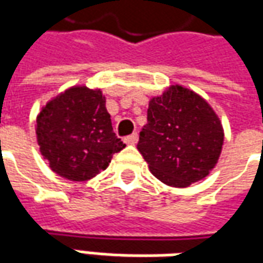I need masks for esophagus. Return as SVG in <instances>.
I'll return each instance as SVG.
<instances>
[{"instance_id": "esophagus-1", "label": "esophagus", "mask_w": 263, "mask_h": 263, "mask_svg": "<svg viewBox=\"0 0 263 263\" xmlns=\"http://www.w3.org/2000/svg\"><path fill=\"white\" fill-rule=\"evenodd\" d=\"M124 141H125L126 145H135V143L138 142V134L137 132H135V134H132V135H129V137H126Z\"/></svg>"}]
</instances>
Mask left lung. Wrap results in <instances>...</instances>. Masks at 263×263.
<instances>
[{
    "instance_id": "obj_1",
    "label": "left lung",
    "mask_w": 263,
    "mask_h": 263,
    "mask_svg": "<svg viewBox=\"0 0 263 263\" xmlns=\"http://www.w3.org/2000/svg\"><path fill=\"white\" fill-rule=\"evenodd\" d=\"M224 132L209 103L182 86L149 101L138 151L160 182L187 187L207 176L220 158Z\"/></svg>"
}]
</instances>
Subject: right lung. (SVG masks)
Here are the masks:
<instances>
[{"mask_svg":"<svg viewBox=\"0 0 263 263\" xmlns=\"http://www.w3.org/2000/svg\"><path fill=\"white\" fill-rule=\"evenodd\" d=\"M43 159L59 176L83 182L105 171L125 143L112 131L101 90L71 87L49 101L36 118Z\"/></svg>","mask_w":263,"mask_h":263,"instance_id":"add662e5","label":"right lung"}]
</instances>
